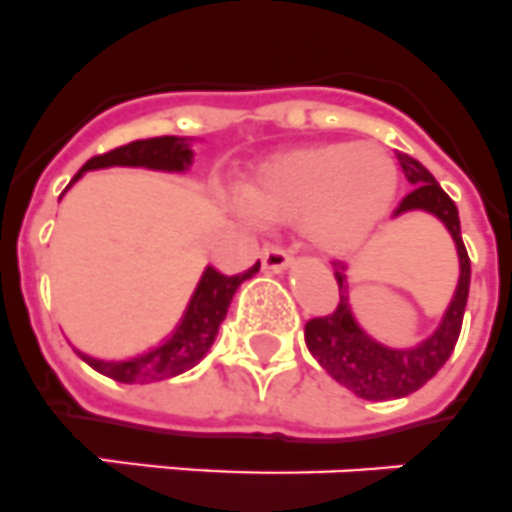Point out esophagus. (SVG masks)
<instances>
[{"label":"esophagus","mask_w":512,"mask_h":512,"mask_svg":"<svg viewBox=\"0 0 512 512\" xmlns=\"http://www.w3.org/2000/svg\"><path fill=\"white\" fill-rule=\"evenodd\" d=\"M260 260L265 270H283L291 265V252L283 244H265Z\"/></svg>","instance_id":"1"}]
</instances>
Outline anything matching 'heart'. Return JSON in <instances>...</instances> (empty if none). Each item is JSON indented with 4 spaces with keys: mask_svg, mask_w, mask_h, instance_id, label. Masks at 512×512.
<instances>
[{
    "mask_svg": "<svg viewBox=\"0 0 512 512\" xmlns=\"http://www.w3.org/2000/svg\"><path fill=\"white\" fill-rule=\"evenodd\" d=\"M395 190L398 171L385 150L325 143L270 158L249 176L244 197L268 221L302 218L309 242L343 255L375 234Z\"/></svg>",
    "mask_w": 512,
    "mask_h": 512,
    "instance_id": "heart-1",
    "label": "heart"
}]
</instances>
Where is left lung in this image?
I'll return each instance as SVG.
<instances>
[{"instance_id":"left-lung-1","label":"left lung","mask_w":512,"mask_h":512,"mask_svg":"<svg viewBox=\"0 0 512 512\" xmlns=\"http://www.w3.org/2000/svg\"><path fill=\"white\" fill-rule=\"evenodd\" d=\"M403 174L414 184V190L403 197L395 213L406 210H427L448 226L453 236L458 260H461V278L455 289L453 302L442 317L435 336H429L416 349H388L382 343L372 341L351 315L349 291H346V276L343 265L336 263V281L341 299L328 315L312 317L304 325V341L309 354L315 356L320 367L343 388H349L359 398L367 401H388V398H403V395L419 390L427 380L440 372V367L453 354L455 341L461 336L463 312H466L468 283H471V260H468L466 244L461 239V221L458 208L442 190L437 179L424 169L416 158L398 153Z\"/></svg>"}]
</instances>
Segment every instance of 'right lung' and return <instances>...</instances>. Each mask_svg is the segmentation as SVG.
<instances>
[{
  "instance_id": "add662e5",
  "label": "right lung",
  "mask_w": 512,
  "mask_h": 512,
  "mask_svg": "<svg viewBox=\"0 0 512 512\" xmlns=\"http://www.w3.org/2000/svg\"><path fill=\"white\" fill-rule=\"evenodd\" d=\"M190 163L192 150L187 148L184 140L171 135L148 137V140H135V143L109 150V153L93 156L83 169L77 171L72 182H77L83 176V171L106 169V166H148V169L161 171H182ZM257 270H260V263H255L244 273H236V276L221 273L218 268H205L182 325L176 328L174 336L163 346L143 356H135L130 362H98V359L80 354L83 362H88L96 372L117 382H158L182 375L208 354L236 289L247 278L255 276Z\"/></svg>"
}]
</instances>
